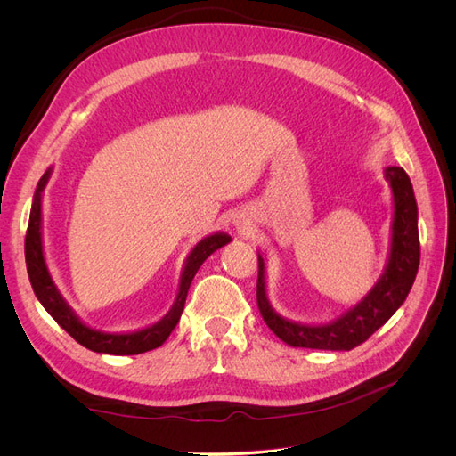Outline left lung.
<instances>
[{"label": "left lung", "instance_id": "1", "mask_svg": "<svg viewBox=\"0 0 456 456\" xmlns=\"http://www.w3.org/2000/svg\"><path fill=\"white\" fill-rule=\"evenodd\" d=\"M386 178L392 184L395 203L388 268L360 305L338 317L337 322L320 327H308L287 322L275 314L266 300L265 260L258 256L256 305L260 315L273 330V335L280 337L289 346L312 350H352L363 344L403 305L412 283H415L420 262L417 223L419 211L407 173L402 167H388L386 169Z\"/></svg>", "mask_w": 456, "mask_h": 456}]
</instances>
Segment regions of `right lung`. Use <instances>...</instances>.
Wrapping results in <instances>:
<instances>
[{"mask_svg": "<svg viewBox=\"0 0 456 456\" xmlns=\"http://www.w3.org/2000/svg\"><path fill=\"white\" fill-rule=\"evenodd\" d=\"M47 181H49V171L41 176V181L36 188V196L32 203V211H30V223H28V230H26V240H24L26 268H28V278L37 300L44 305V308L53 315V320L57 322L68 335H70L76 342H79L81 346H86L93 352L114 354V355H134V354H144L148 350L159 348L173 333L178 320H181L190 283L194 280L200 266L203 265V260L207 256H211L223 245L230 243V236H226V233H213V236L201 240L194 247V251L190 253L186 268L183 272L181 291H178L175 306L169 310L167 315L163 317V320L146 329L133 330V333H121V335L101 333V330L89 329L77 320V317L72 314V310L66 306V302L61 298L57 287L53 285L51 275L47 272L44 251H41V191H44Z\"/></svg>", "mask_w": 456, "mask_h": 456, "instance_id": "right-lung-1", "label": "right lung"}]
</instances>
